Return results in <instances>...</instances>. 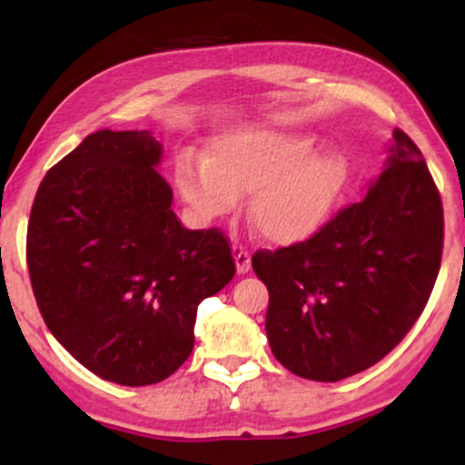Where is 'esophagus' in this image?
I'll return each mask as SVG.
<instances>
[{"instance_id":"esophagus-1","label":"esophagus","mask_w":465,"mask_h":465,"mask_svg":"<svg viewBox=\"0 0 465 465\" xmlns=\"http://www.w3.org/2000/svg\"><path fill=\"white\" fill-rule=\"evenodd\" d=\"M232 253H234V264H237V272H239V275H243V272L250 271V266H252L250 252H247L243 245L234 243V245H232Z\"/></svg>"}]
</instances>
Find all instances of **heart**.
<instances>
[{"mask_svg":"<svg viewBox=\"0 0 465 465\" xmlns=\"http://www.w3.org/2000/svg\"><path fill=\"white\" fill-rule=\"evenodd\" d=\"M347 182V163L313 152L304 135L266 129L222 133L203 161L182 158L175 183L203 224L232 213L250 193L247 215L264 239L301 243L326 224Z\"/></svg>","mask_w":465,"mask_h":465,"instance_id":"1","label":"heart"}]
</instances>
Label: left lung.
Returning a JSON list of instances; mask_svg holds the SVG:
<instances>
[{
  "mask_svg": "<svg viewBox=\"0 0 465 465\" xmlns=\"http://www.w3.org/2000/svg\"><path fill=\"white\" fill-rule=\"evenodd\" d=\"M442 239L440 193L421 150L396 129L364 201L341 209L307 241L253 253V272L269 288L272 355L323 383L377 364L423 313Z\"/></svg>",
  "mask_w": 465,
  "mask_h": 465,
  "instance_id": "obj_1",
  "label": "left lung"
}]
</instances>
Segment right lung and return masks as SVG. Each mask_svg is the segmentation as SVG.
<instances>
[{
    "instance_id": "1",
    "label": "right lung",
    "mask_w": 465,
    "mask_h": 465,
    "mask_svg": "<svg viewBox=\"0 0 465 465\" xmlns=\"http://www.w3.org/2000/svg\"><path fill=\"white\" fill-rule=\"evenodd\" d=\"M161 156L150 131L93 133L44 177L27 226L48 330L88 371L129 387L188 360L196 309L234 275L224 232L177 220Z\"/></svg>"
}]
</instances>
